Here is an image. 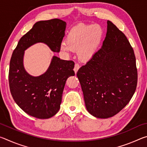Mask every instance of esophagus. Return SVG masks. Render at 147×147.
Here are the masks:
<instances>
[{"label":"esophagus","mask_w":147,"mask_h":147,"mask_svg":"<svg viewBox=\"0 0 147 147\" xmlns=\"http://www.w3.org/2000/svg\"><path fill=\"white\" fill-rule=\"evenodd\" d=\"M80 68V65L78 63H75V65H74V73H76L77 71H78V70Z\"/></svg>","instance_id":"esophagus-1"}]
</instances>
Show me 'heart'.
I'll return each instance as SVG.
<instances>
[{
    "label": "heart",
    "mask_w": 147,
    "mask_h": 147,
    "mask_svg": "<svg viewBox=\"0 0 147 147\" xmlns=\"http://www.w3.org/2000/svg\"><path fill=\"white\" fill-rule=\"evenodd\" d=\"M102 36V29L98 24L78 25L69 32L67 41H62L59 49L65 55L77 51L80 60L88 61L97 51Z\"/></svg>",
    "instance_id": "1"
}]
</instances>
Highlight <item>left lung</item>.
<instances>
[{"instance_id": "1", "label": "left lung", "mask_w": 147, "mask_h": 147, "mask_svg": "<svg viewBox=\"0 0 147 147\" xmlns=\"http://www.w3.org/2000/svg\"><path fill=\"white\" fill-rule=\"evenodd\" d=\"M107 24L101 49L76 74L87 110L101 119L111 117L127 105L138 83L133 48L115 24Z\"/></svg>"}]
</instances>
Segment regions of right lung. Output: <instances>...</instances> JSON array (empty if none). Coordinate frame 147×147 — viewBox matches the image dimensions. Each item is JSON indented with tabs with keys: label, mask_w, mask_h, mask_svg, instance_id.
Returning <instances> with one entry per match:
<instances>
[{
	"label": "right lung",
	"mask_w": 147,
	"mask_h": 147,
	"mask_svg": "<svg viewBox=\"0 0 147 147\" xmlns=\"http://www.w3.org/2000/svg\"><path fill=\"white\" fill-rule=\"evenodd\" d=\"M66 23L59 19L41 21L20 39L9 63V85L14 101L24 112L38 119H49L60 108L67 79L74 76V63L53 56L49 67L39 76L30 75L24 68V51L37 43H45L59 53Z\"/></svg>",
	"instance_id": "right-lung-1"
}]
</instances>
